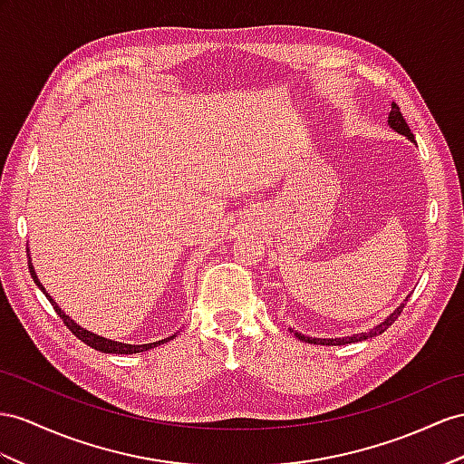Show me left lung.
Segmentation results:
<instances>
[{
    "label": "left lung",
    "instance_id": "1",
    "mask_svg": "<svg viewBox=\"0 0 464 464\" xmlns=\"http://www.w3.org/2000/svg\"><path fill=\"white\" fill-rule=\"evenodd\" d=\"M388 125L396 130V133H400V135H403V137H408L410 140H413V135H411V130H410V127H408V123H406V119H403V115H401V111H400V108L396 103H392V111H390V115H388ZM403 302H408V298L403 300ZM401 310H403V304H400L394 312H392L384 322H380L378 325H374L372 329H368V331H364V334H356V335H351V337H335V339H319V337H307V335H304V334H298V331H294V329H290L292 334L298 337L300 341H304V343H314V345H329V347H337V345H349V343H359V341H366V339H372V337H376V335H380V334H384V331L396 322L398 319V315L401 314Z\"/></svg>",
    "mask_w": 464,
    "mask_h": 464
}]
</instances>
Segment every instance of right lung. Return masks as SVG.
Wrapping results in <instances>:
<instances>
[{
    "label": "right lung",
    "instance_id": "obj_1",
    "mask_svg": "<svg viewBox=\"0 0 464 464\" xmlns=\"http://www.w3.org/2000/svg\"><path fill=\"white\" fill-rule=\"evenodd\" d=\"M27 256H29V272H31V276H33V282L37 284V288L46 295V300L51 302V305L54 307V312H56L58 315H61V319L64 322V325H66L70 331H72V334H74L80 341H84L88 347L96 349V351H100V353H111V354H133V353H142V351H149V349H154V347H159V345H164L166 341H170V339H174V337H176V334H174V335L166 337V339H160V341L145 343V345H129V343L113 341V339H108V337H102V335H98V334H92V331H88V329H84L82 325H78L72 317L66 315L63 307L58 305V304L53 300V295H51L49 292H46V288L43 286V282L39 280L37 272H34V266H33V263H31V251H29V246H27Z\"/></svg>",
    "mask_w": 464,
    "mask_h": 464
}]
</instances>
